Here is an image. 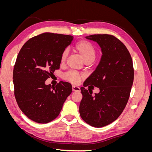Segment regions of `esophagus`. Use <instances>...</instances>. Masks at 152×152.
I'll return each instance as SVG.
<instances>
[{"instance_id": "1", "label": "esophagus", "mask_w": 152, "mask_h": 152, "mask_svg": "<svg viewBox=\"0 0 152 152\" xmlns=\"http://www.w3.org/2000/svg\"><path fill=\"white\" fill-rule=\"evenodd\" d=\"M72 90L73 91H80V89L79 87L76 86H72Z\"/></svg>"}]
</instances>
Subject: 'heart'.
Here are the masks:
<instances>
[{"label": "heart", "mask_w": 152, "mask_h": 152, "mask_svg": "<svg viewBox=\"0 0 152 152\" xmlns=\"http://www.w3.org/2000/svg\"><path fill=\"white\" fill-rule=\"evenodd\" d=\"M75 49L80 54L84 61H93L96 56V49L93 45L86 40L79 41L74 46ZM68 55L67 49H64L60 56V63H65ZM66 80L72 82L73 84H79L82 78V75L75 72L70 71L66 73L63 76Z\"/></svg>", "instance_id": "heart-1"}]
</instances>
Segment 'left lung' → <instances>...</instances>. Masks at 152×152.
I'll use <instances>...</instances> for the list:
<instances>
[{
	"label": "left lung",
	"instance_id": "obj_1",
	"mask_svg": "<svg viewBox=\"0 0 152 152\" xmlns=\"http://www.w3.org/2000/svg\"><path fill=\"white\" fill-rule=\"evenodd\" d=\"M86 38L99 45L102 56L84 86L97 87L99 93L93 96V92L80 87L79 112L87 124L102 127L115 121L125 108L134 80V68L126 45L115 36L95 34Z\"/></svg>",
	"mask_w": 152,
	"mask_h": 152
}]
</instances>
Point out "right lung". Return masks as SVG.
Returning a JSON list of instances; mask_svg holds the SVG:
<instances>
[{"instance_id":"1","label":"right lung","mask_w":152,"mask_h":152,"mask_svg":"<svg viewBox=\"0 0 152 152\" xmlns=\"http://www.w3.org/2000/svg\"><path fill=\"white\" fill-rule=\"evenodd\" d=\"M73 37L45 32L23 45L13 70L15 96L20 110L31 121L46 124L60 113L72 91V85L61 81L55 86L45 81L60 65V56Z\"/></svg>"}]
</instances>
